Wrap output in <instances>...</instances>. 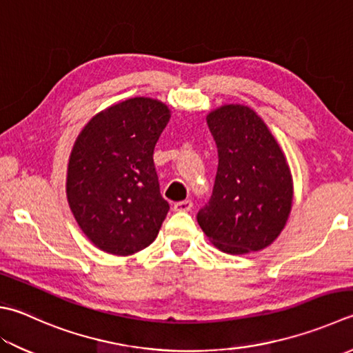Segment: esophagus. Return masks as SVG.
Returning <instances> with one entry per match:
<instances>
[{
    "label": "esophagus",
    "instance_id": "1",
    "mask_svg": "<svg viewBox=\"0 0 353 353\" xmlns=\"http://www.w3.org/2000/svg\"><path fill=\"white\" fill-rule=\"evenodd\" d=\"M194 208V203L190 199H184V201H178L174 204V210L175 212H189Z\"/></svg>",
    "mask_w": 353,
    "mask_h": 353
}]
</instances>
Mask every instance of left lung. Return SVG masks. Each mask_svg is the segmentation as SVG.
Here are the masks:
<instances>
[{
    "label": "left lung",
    "mask_w": 353,
    "mask_h": 353,
    "mask_svg": "<svg viewBox=\"0 0 353 353\" xmlns=\"http://www.w3.org/2000/svg\"><path fill=\"white\" fill-rule=\"evenodd\" d=\"M218 148V170L209 204L198 224L218 250L245 255L280 236L294 204V178L268 124L244 104L209 110Z\"/></svg>",
    "instance_id": "obj_1"
}]
</instances>
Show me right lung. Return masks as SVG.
<instances>
[{
	"instance_id": "obj_1",
	"label": "right lung",
	"mask_w": 353,
	"mask_h": 353,
	"mask_svg": "<svg viewBox=\"0 0 353 353\" xmlns=\"http://www.w3.org/2000/svg\"><path fill=\"white\" fill-rule=\"evenodd\" d=\"M169 105L135 97L109 105L79 132L65 195L83 234L105 254L129 256L155 241L169 204L159 194L154 149Z\"/></svg>"
}]
</instances>
